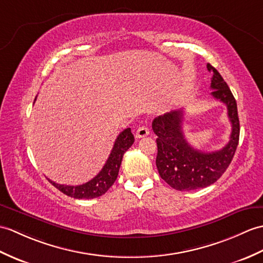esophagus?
I'll return each mask as SVG.
<instances>
[{"mask_svg": "<svg viewBox=\"0 0 263 263\" xmlns=\"http://www.w3.org/2000/svg\"><path fill=\"white\" fill-rule=\"evenodd\" d=\"M149 134V129L146 126H144V125H142V126H140L139 129L137 130V132H136V138H138V139H141V138H144V137H146Z\"/></svg>", "mask_w": 263, "mask_h": 263, "instance_id": "obj_1", "label": "esophagus"}]
</instances>
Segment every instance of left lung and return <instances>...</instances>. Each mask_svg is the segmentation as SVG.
Returning <instances> with one entry per match:
<instances>
[{
	"mask_svg": "<svg viewBox=\"0 0 263 263\" xmlns=\"http://www.w3.org/2000/svg\"><path fill=\"white\" fill-rule=\"evenodd\" d=\"M207 69L213 71L211 95L228 107L232 132L227 145L213 152L194 149L182 132V111H173L156 118L152 122V130L158 137L156 159L158 172L161 178L176 191H194L214 184L230 166L239 144L240 121L236 101L228 84L214 67L207 64Z\"/></svg>",
	"mask_w": 263,
	"mask_h": 263,
	"instance_id": "1",
	"label": "left lung"
}]
</instances>
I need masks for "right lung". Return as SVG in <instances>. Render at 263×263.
Here are the masks:
<instances>
[{
  "mask_svg": "<svg viewBox=\"0 0 263 263\" xmlns=\"http://www.w3.org/2000/svg\"><path fill=\"white\" fill-rule=\"evenodd\" d=\"M133 142L134 137L130 127H127V129L122 131L118 136L117 140H115L111 154H109L108 159L106 160L101 172L93 179L85 182L83 185H60L56 184V182L50 179L48 180L57 189H59L60 192L69 197H74L77 199H90L100 197L103 194H105L108 191V188L114 184V181L117 180L122 158H123L125 151L130 148Z\"/></svg>",
  "mask_w": 263,
  "mask_h": 263,
  "instance_id": "obj_1",
  "label": "right lung"
}]
</instances>
